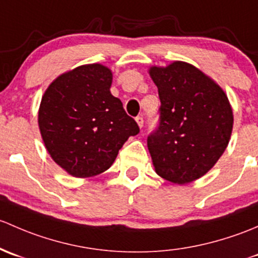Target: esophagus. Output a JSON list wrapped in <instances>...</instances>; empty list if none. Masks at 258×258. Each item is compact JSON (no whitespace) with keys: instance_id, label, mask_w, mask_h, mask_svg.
Segmentation results:
<instances>
[{"instance_id":"34e87169","label":"esophagus","mask_w":258,"mask_h":258,"mask_svg":"<svg viewBox=\"0 0 258 258\" xmlns=\"http://www.w3.org/2000/svg\"><path fill=\"white\" fill-rule=\"evenodd\" d=\"M135 120H137L139 128H143V126H144V119H143V116H137V118H135Z\"/></svg>"}]
</instances>
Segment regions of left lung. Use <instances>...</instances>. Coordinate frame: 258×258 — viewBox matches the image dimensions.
Wrapping results in <instances>:
<instances>
[{
  "instance_id": "1",
  "label": "left lung",
  "mask_w": 258,
  "mask_h": 258,
  "mask_svg": "<svg viewBox=\"0 0 258 258\" xmlns=\"http://www.w3.org/2000/svg\"><path fill=\"white\" fill-rule=\"evenodd\" d=\"M160 98V120L148 137L156 174L174 184L195 181L209 171L230 142L233 114L227 95L186 62L151 67Z\"/></svg>"
}]
</instances>
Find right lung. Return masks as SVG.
Segmentation results:
<instances>
[{
  "label": "right lung",
  "instance_id": "add662e5",
  "mask_svg": "<svg viewBox=\"0 0 258 258\" xmlns=\"http://www.w3.org/2000/svg\"><path fill=\"white\" fill-rule=\"evenodd\" d=\"M111 71L94 63L63 73L42 97L38 126L50 158L76 177L108 170L129 137L139 133L120 99Z\"/></svg>",
  "mask_w": 258,
  "mask_h": 258
}]
</instances>
